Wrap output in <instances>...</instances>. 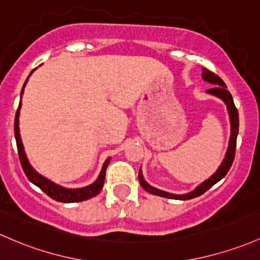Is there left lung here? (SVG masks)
<instances>
[{
	"label": "left lung",
	"mask_w": 260,
	"mask_h": 260,
	"mask_svg": "<svg viewBox=\"0 0 260 260\" xmlns=\"http://www.w3.org/2000/svg\"><path fill=\"white\" fill-rule=\"evenodd\" d=\"M202 79H204L205 81L210 82V84L216 85L215 87L209 88V90H207V93L221 99L227 106V111H228V115H230V122H231V137H230V143H228V148L226 152V156H224L222 164L219 165L217 172L213 174L212 176H210V178L207 179V180H205L202 184H200L195 190H192L191 192L184 193V195H175V193H170V192H167V191H162V190L156 189V187L150 186V185L144 180L143 175H142V172L139 170V174H138L139 182H141L142 187H143L145 191H148L149 193L161 196V198L173 199V200H190L193 198H198V196L206 192L210 187H212L213 185L221 180L222 178H224L226 174L228 173V170H230V168L232 167V162L235 160L237 136H238V127H239L238 111H237V108L235 106L232 95H231L230 91L226 88L227 86L223 82V80L219 78V76L216 75V74H213L212 71L206 70V69H204V71H202Z\"/></svg>",
	"instance_id": "8db88e82"
}]
</instances>
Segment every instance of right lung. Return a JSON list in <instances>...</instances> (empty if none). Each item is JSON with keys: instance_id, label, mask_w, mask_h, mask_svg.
<instances>
[{"instance_id": "add662e5", "label": "right lung", "mask_w": 260, "mask_h": 260, "mask_svg": "<svg viewBox=\"0 0 260 260\" xmlns=\"http://www.w3.org/2000/svg\"><path fill=\"white\" fill-rule=\"evenodd\" d=\"M27 81L28 79L25 80L23 88H22L21 91V98L22 95H23V90H24L25 84H27ZM19 110H21V102H19L18 110H17L16 112V118H14V137H16V143H17V149H18L19 160H21V165L22 168H23V172L25 174V176L28 178V180L32 181L34 185H37V186H38L43 192L47 193L49 198L59 202H67V204H70V202H80L99 195L100 191L102 190V186H104L105 176H106V169H107L108 162L111 160V158H108L107 160L105 161L104 167H102L101 169V173H100L99 178L96 179V181L93 182V184L88 185V186L81 187V189H67V187H62V186H59V185L54 184L53 181L48 180L47 178H44V176H42L41 174L37 173L36 170L30 167L29 161H28L27 156H25L23 144H22L21 136H19V127H18Z\"/></svg>"}]
</instances>
